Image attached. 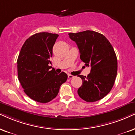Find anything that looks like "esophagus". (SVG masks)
Masks as SVG:
<instances>
[{
    "label": "esophagus",
    "instance_id": "obj_1",
    "mask_svg": "<svg viewBox=\"0 0 135 135\" xmlns=\"http://www.w3.org/2000/svg\"><path fill=\"white\" fill-rule=\"evenodd\" d=\"M68 78H69V79H71V78H74V76L71 75H68Z\"/></svg>",
    "mask_w": 135,
    "mask_h": 135
}]
</instances>
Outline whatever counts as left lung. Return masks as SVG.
<instances>
[{
  "label": "left lung",
  "instance_id": "8db88e82",
  "mask_svg": "<svg viewBox=\"0 0 135 135\" xmlns=\"http://www.w3.org/2000/svg\"><path fill=\"white\" fill-rule=\"evenodd\" d=\"M69 35L78 46L80 59L85 66H91L87 76L78 75L83 81L78 94L87 102L101 100L111 91L117 76V59L113 48L98 32L86 30Z\"/></svg>",
  "mask_w": 135,
  "mask_h": 135
}]
</instances>
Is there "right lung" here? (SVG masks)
<instances>
[{
	"instance_id": "add662e5",
	"label": "right lung",
	"mask_w": 135,
	"mask_h": 135,
	"mask_svg": "<svg viewBox=\"0 0 135 135\" xmlns=\"http://www.w3.org/2000/svg\"><path fill=\"white\" fill-rule=\"evenodd\" d=\"M59 35L40 32L32 35L22 45L17 59L18 78L28 97L45 103L55 98L62 84L67 80L49 66L52 49Z\"/></svg>"
}]
</instances>
